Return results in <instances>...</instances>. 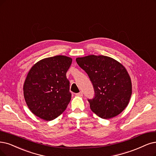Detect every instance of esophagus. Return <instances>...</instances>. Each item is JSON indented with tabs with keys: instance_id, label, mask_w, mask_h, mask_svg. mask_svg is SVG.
Wrapping results in <instances>:
<instances>
[{
	"instance_id": "obj_1",
	"label": "esophagus",
	"mask_w": 156,
	"mask_h": 156,
	"mask_svg": "<svg viewBox=\"0 0 156 156\" xmlns=\"http://www.w3.org/2000/svg\"><path fill=\"white\" fill-rule=\"evenodd\" d=\"M76 95L78 96H83V93H82V92H80V93H76Z\"/></svg>"
}]
</instances>
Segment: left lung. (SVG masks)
Segmentation results:
<instances>
[{
	"mask_svg": "<svg viewBox=\"0 0 156 156\" xmlns=\"http://www.w3.org/2000/svg\"><path fill=\"white\" fill-rule=\"evenodd\" d=\"M76 61L93 85L94 97L88 99L91 111L105 119L118 116L128 105L132 94L131 80L125 67L103 55L77 58Z\"/></svg>",
	"mask_w": 156,
	"mask_h": 156,
	"instance_id": "8db88e82",
	"label": "left lung"
}]
</instances>
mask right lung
<instances>
[{
	"instance_id": "obj_1",
	"label": "right lung",
	"mask_w": 156,
	"mask_h": 156,
	"mask_svg": "<svg viewBox=\"0 0 156 156\" xmlns=\"http://www.w3.org/2000/svg\"><path fill=\"white\" fill-rule=\"evenodd\" d=\"M72 58L58 55L46 58L34 64L24 84L27 107L35 116L51 121L64 111L71 99L66 73Z\"/></svg>"
}]
</instances>
